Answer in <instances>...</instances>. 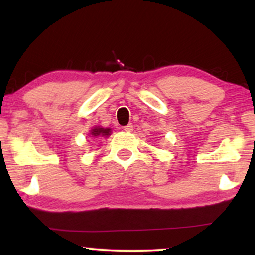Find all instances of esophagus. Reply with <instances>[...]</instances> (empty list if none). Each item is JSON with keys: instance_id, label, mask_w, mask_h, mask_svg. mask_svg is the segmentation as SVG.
<instances>
[{"instance_id": "obj_1", "label": "esophagus", "mask_w": 255, "mask_h": 255, "mask_svg": "<svg viewBox=\"0 0 255 255\" xmlns=\"http://www.w3.org/2000/svg\"><path fill=\"white\" fill-rule=\"evenodd\" d=\"M124 131H125V132H132V131H133V125H132L131 123L128 124V125H125V127H124Z\"/></svg>"}]
</instances>
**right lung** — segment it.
<instances>
[{
    "instance_id": "1",
    "label": "right lung",
    "mask_w": 255,
    "mask_h": 255,
    "mask_svg": "<svg viewBox=\"0 0 255 255\" xmlns=\"http://www.w3.org/2000/svg\"><path fill=\"white\" fill-rule=\"evenodd\" d=\"M110 133H111V130L109 128H101V127H95L92 131H90V134H92L93 137H95V138L109 137Z\"/></svg>"
}]
</instances>
